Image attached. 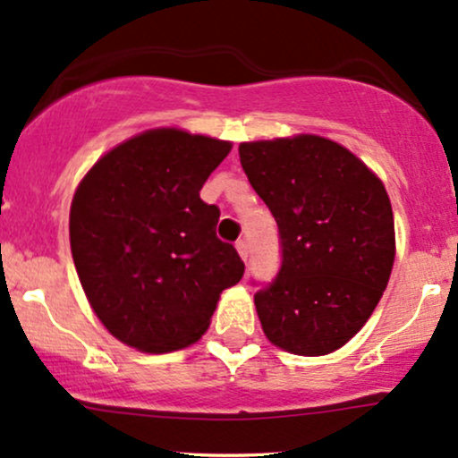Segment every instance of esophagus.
Segmentation results:
<instances>
[{"label":"esophagus","mask_w":458,"mask_h":458,"mask_svg":"<svg viewBox=\"0 0 458 458\" xmlns=\"http://www.w3.org/2000/svg\"><path fill=\"white\" fill-rule=\"evenodd\" d=\"M236 251H239V256L243 260L250 259V245H247V241H236Z\"/></svg>","instance_id":"esophagus-1"}]
</instances>
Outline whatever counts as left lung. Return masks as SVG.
Returning a JSON list of instances; mask_svg holds the SVG:
<instances>
[{
  "mask_svg": "<svg viewBox=\"0 0 458 458\" xmlns=\"http://www.w3.org/2000/svg\"><path fill=\"white\" fill-rule=\"evenodd\" d=\"M239 157L282 239V269L254 297L262 331L288 353H334L390 282L396 233L386 185L349 148L314 133L243 141Z\"/></svg>",
  "mask_w": 458,
  "mask_h": 458,
  "instance_id": "8db88e82",
  "label": "left lung"
}]
</instances>
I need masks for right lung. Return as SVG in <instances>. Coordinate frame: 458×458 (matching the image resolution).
<instances>
[{"instance_id":"obj_1","label":"right lung","mask_w":458,"mask_h":458,"mask_svg":"<svg viewBox=\"0 0 458 458\" xmlns=\"http://www.w3.org/2000/svg\"><path fill=\"white\" fill-rule=\"evenodd\" d=\"M233 141L159 127L107 150L79 181L68 234L92 312L123 344L170 353L198 343L245 265L217 239L199 189Z\"/></svg>"}]
</instances>
